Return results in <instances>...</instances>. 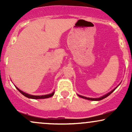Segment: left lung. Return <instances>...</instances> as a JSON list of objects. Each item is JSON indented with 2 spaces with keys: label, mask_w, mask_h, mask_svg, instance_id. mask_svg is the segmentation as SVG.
I'll use <instances>...</instances> for the list:
<instances>
[{
  "label": "left lung",
  "mask_w": 132,
  "mask_h": 132,
  "mask_svg": "<svg viewBox=\"0 0 132 132\" xmlns=\"http://www.w3.org/2000/svg\"><path fill=\"white\" fill-rule=\"evenodd\" d=\"M118 86H117V87H118ZM117 87H116V88L113 89L112 90H111V91H110V92H109V93H107V94L103 95V96L101 97H99V98H90V97H86L82 96V95H78V96H79L80 97H81V98H83V99H87V100H89V101H101V100H102V99H105V97H108L109 95L110 94H111L112 93V92H113V91H114L115 90H116V88H117Z\"/></svg>",
  "instance_id": "1"
}]
</instances>
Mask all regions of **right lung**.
<instances>
[{"label":"right lung","instance_id":"obj_1","mask_svg":"<svg viewBox=\"0 0 132 132\" xmlns=\"http://www.w3.org/2000/svg\"><path fill=\"white\" fill-rule=\"evenodd\" d=\"M15 87L18 89V90H19V91L22 94L24 95V96L27 97H28V98H30V99H46V98H49V97H52L54 94V92H53L51 94H48V95H33L28 94L25 93V92H23L21 90H20L18 87Z\"/></svg>","mask_w":132,"mask_h":132}]
</instances>
